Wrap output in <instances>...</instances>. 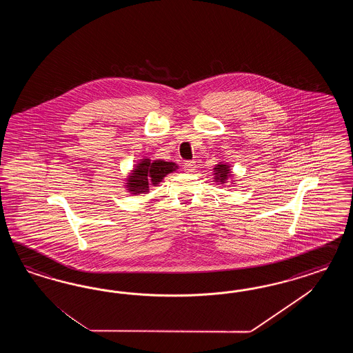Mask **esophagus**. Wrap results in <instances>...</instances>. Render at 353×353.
Returning a JSON list of instances; mask_svg holds the SVG:
<instances>
[{
  "mask_svg": "<svg viewBox=\"0 0 353 353\" xmlns=\"http://www.w3.org/2000/svg\"><path fill=\"white\" fill-rule=\"evenodd\" d=\"M195 161H188L183 163V171L186 172H192L195 170Z\"/></svg>",
  "mask_w": 353,
  "mask_h": 353,
  "instance_id": "34e87169",
  "label": "esophagus"
}]
</instances>
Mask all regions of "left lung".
<instances>
[{
	"instance_id": "left-lung-1",
	"label": "left lung",
	"mask_w": 353,
	"mask_h": 353,
	"mask_svg": "<svg viewBox=\"0 0 353 353\" xmlns=\"http://www.w3.org/2000/svg\"><path fill=\"white\" fill-rule=\"evenodd\" d=\"M214 171H216V180H220L221 182H224L228 177H229V170H228V165H225V164H219L216 168H214Z\"/></svg>"
}]
</instances>
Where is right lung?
<instances>
[{
    "instance_id": "1",
    "label": "right lung",
    "mask_w": 353,
    "mask_h": 353,
    "mask_svg": "<svg viewBox=\"0 0 353 353\" xmlns=\"http://www.w3.org/2000/svg\"><path fill=\"white\" fill-rule=\"evenodd\" d=\"M177 165L170 161H155L151 163L145 159L139 163L137 168L129 176L128 188L133 194H145L149 192L150 183L157 185L165 177V174L174 171Z\"/></svg>"
}]
</instances>
